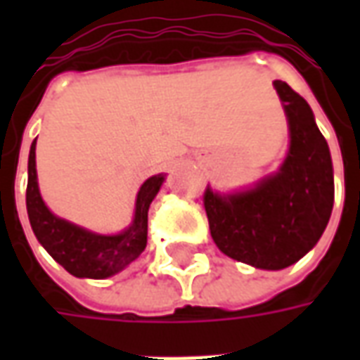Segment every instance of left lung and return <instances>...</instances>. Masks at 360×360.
<instances>
[{
	"instance_id": "left-lung-1",
	"label": "left lung",
	"mask_w": 360,
	"mask_h": 360,
	"mask_svg": "<svg viewBox=\"0 0 360 360\" xmlns=\"http://www.w3.org/2000/svg\"><path fill=\"white\" fill-rule=\"evenodd\" d=\"M289 127V150L279 169L235 193H204L218 249L260 270H283L301 260L324 233L333 208V165L328 142L307 100L274 81Z\"/></svg>"
}]
</instances>
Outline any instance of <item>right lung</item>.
Segmentation results:
<instances>
[{
  "instance_id": "obj_1",
  "label": "right lung",
  "mask_w": 360,
  "mask_h": 360,
  "mask_svg": "<svg viewBox=\"0 0 360 360\" xmlns=\"http://www.w3.org/2000/svg\"><path fill=\"white\" fill-rule=\"evenodd\" d=\"M165 175L158 173L142 183L134 202L131 226L117 235H102L59 218L46 206L36 175V141L28 154L27 212L36 239L50 257L75 278L105 279L125 270L146 249L148 208L164 185Z\"/></svg>"
}]
</instances>
